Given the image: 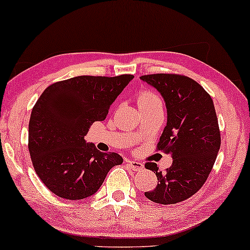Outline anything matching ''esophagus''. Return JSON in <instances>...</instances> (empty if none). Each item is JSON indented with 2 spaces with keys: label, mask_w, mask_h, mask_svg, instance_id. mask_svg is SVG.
Masks as SVG:
<instances>
[{
  "label": "esophagus",
  "mask_w": 250,
  "mask_h": 250,
  "mask_svg": "<svg viewBox=\"0 0 250 250\" xmlns=\"http://www.w3.org/2000/svg\"><path fill=\"white\" fill-rule=\"evenodd\" d=\"M127 164L133 171H141L142 168H144V164L140 163V162H137V161H128Z\"/></svg>",
  "instance_id": "esophagus-1"
}]
</instances>
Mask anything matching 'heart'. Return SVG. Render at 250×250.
I'll use <instances>...</instances> for the list:
<instances>
[{
	"mask_svg": "<svg viewBox=\"0 0 250 250\" xmlns=\"http://www.w3.org/2000/svg\"><path fill=\"white\" fill-rule=\"evenodd\" d=\"M138 104L140 109L149 108V106L162 104V100L156 93L153 92V90L145 89V90H142V92H140V94H139Z\"/></svg>",
	"mask_w": 250,
	"mask_h": 250,
	"instance_id": "1",
	"label": "heart"
}]
</instances>
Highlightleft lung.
Instances as JSON below:
<instances>
[{
	"mask_svg": "<svg viewBox=\"0 0 250 250\" xmlns=\"http://www.w3.org/2000/svg\"><path fill=\"white\" fill-rule=\"evenodd\" d=\"M163 96L167 123L157 150L170 154L172 165L164 172L148 162L157 185L147 199L160 204H176L194 195L208 179L220 148V131L211 96L192 78L176 73L141 76Z\"/></svg>",
	"mask_w": 250,
	"mask_h": 250,
	"instance_id": "obj_1",
	"label": "left lung"
}]
</instances>
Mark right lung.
Listing matches in <instances>:
<instances>
[{
    "instance_id": "add662e5",
    "label": "right lung",
    "mask_w": 250,
    "mask_h": 250,
    "mask_svg": "<svg viewBox=\"0 0 250 250\" xmlns=\"http://www.w3.org/2000/svg\"><path fill=\"white\" fill-rule=\"evenodd\" d=\"M79 76L48 86L32 109L28 150L34 170L55 195L86 199L99 190L106 174L123 163L121 155L102 153L85 135L104 121L110 105L133 79Z\"/></svg>"
}]
</instances>
